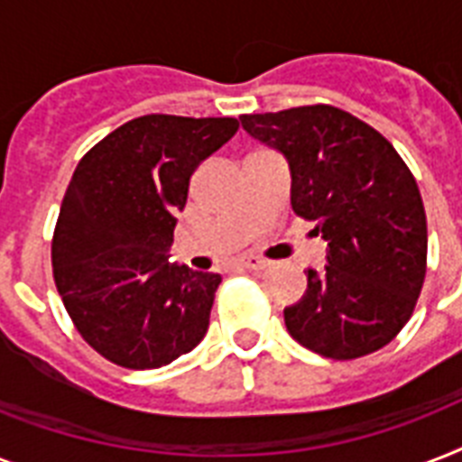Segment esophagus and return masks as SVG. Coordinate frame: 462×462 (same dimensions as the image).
Listing matches in <instances>:
<instances>
[{
  "label": "esophagus",
  "instance_id": "1",
  "mask_svg": "<svg viewBox=\"0 0 462 462\" xmlns=\"http://www.w3.org/2000/svg\"><path fill=\"white\" fill-rule=\"evenodd\" d=\"M239 266L246 268V271H261V268H266L268 263L259 256H245V259H239Z\"/></svg>",
  "mask_w": 462,
  "mask_h": 462
}]
</instances>
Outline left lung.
I'll use <instances>...</instances> for the list:
<instances>
[{"label":"left lung","instance_id":"8db88e82","mask_svg":"<svg viewBox=\"0 0 462 462\" xmlns=\"http://www.w3.org/2000/svg\"><path fill=\"white\" fill-rule=\"evenodd\" d=\"M249 136L285 155L292 210L328 242L326 266L285 307L297 343L357 359L393 340L427 275V216L408 165L374 126L333 105L242 115Z\"/></svg>","mask_w":462,"mask_h":462}]
</instances>
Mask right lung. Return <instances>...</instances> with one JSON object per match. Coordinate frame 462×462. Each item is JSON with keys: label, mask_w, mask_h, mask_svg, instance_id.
Returning a JSON list of instances; mask_svg holds the SVG:
<instances>
[{"label": "right lung", "mask_w": 462, "mask_h": 462, "mask_svg": "<svg viewBox=\"0 0 462 462\" xmlns=\"http://www.w3.org/2000/svg\"><path fill=\"white\" fill-rule=\"evenodd\" d=\"M235 117L143 115L83 155L61 201L52 273L76 330L105 359L158 369L201 343L220 285L170 261L177 213Z\"/></svg>", "instance_id": "1"}]
</instances>
